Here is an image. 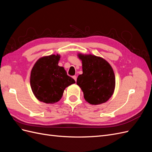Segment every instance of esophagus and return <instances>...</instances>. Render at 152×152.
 Listing matches in <instances>:
<instances>
[{"mask_svg":"<svg viewBox=\"0 0 152 152\" xmlns=\"http://www.w3.org/2000/svg\"><path fill=\"white\" fill-rule=\"evenodd\" d=\"M73 79H74L75 81H77V76H75V75L73 76Z\"/></svg>","mask_w":152,"mask_h":152,"instance_id":"1","label":"esophagus"}]
</instances>
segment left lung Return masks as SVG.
Wrapping results in <instances>:
<instances>
[{"label": "left lung", "instance_id": "obj_1", "mask_svg": "<svg viewBox=\"0 0 152 152\" xmlns=\"http://www.w3.org/2000/svg\"><path fill=\"white\" fill-rule=\"evenodd\" d=\"M82 61V74L78 76L77 84L84 93L87 102L97 105L112 97L115 87L113 68L104 59L92 54L79 53Z\"/></svg>", "mask_w": 152, "mask_h": 152}]
</instances>
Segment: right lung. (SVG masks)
Masks as SVG:
<instances>
[{"label": "right lung", "mask_w": 152, "mask_h": 152, "mask_svg": "<svg viewBox=\"0 0 152 152\" xmlns=\"http://www.w3.org/2000/svg\"><path fill=\"white\" fill-rule=\"evenodd\" d=\"M60 55L52 54L39 58L31 71L30 86L36 98L41 102L53 104L59 102L65 88L75 80L58 65Z\"/></svg>", "instance_id": "obj_1"}]
</instances>
